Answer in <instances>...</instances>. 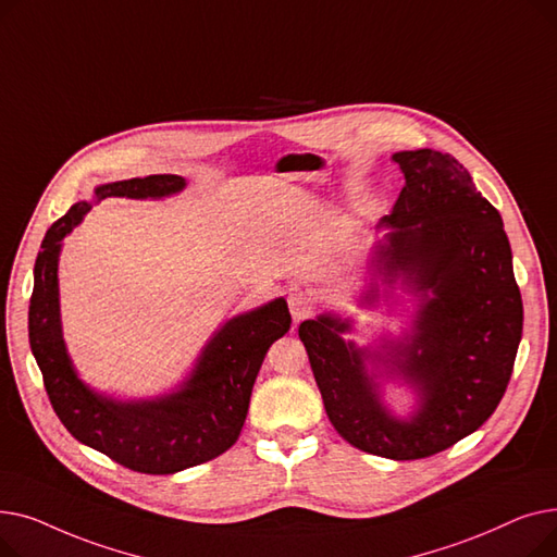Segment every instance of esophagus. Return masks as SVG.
<instances>
[{
	"label": "esophagus",
	"instance_id": "1",
	"mask_svg": "<svg viewBox=\"0 0 557 557\" xmlns=\"http://www.w3.org/2000/svg\"><path fill=\"white\" fill-rule=\"evenodd\" d=\"M288 309H290V315H294V323L298 325L300 320H305L313 311L311 296L305 294V290H300V288H294L288 294Z\"/></svg>",
	"mask_w": 557,
	"mask_h": 557
}]
</instances>
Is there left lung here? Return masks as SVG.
Masks as SVG:
<instances>
[{"instance_id":"8db88e82","label":"left lung","mask_w":557,"mask_h":557,"mask_svg":"<svg viewBox=\"0 0 557 557\" xmlns=\"http://www.w3.org/2000/svg\"><path fill=\"white\" fill-rule=\"evenodd\" d=\"M404 187L382 219L386 242L372 267L384 284L401 280L420 298L413 332L370 355L343 334L349 320L323 313L298 327L330 422L368 454L418 460L474 433L499 406L517 357L523 305L502 214L476 191L472 175L449 153L418 149L393 156ZM376 302L370 286L363 296ZM405 376L419 393L408 421L377 399L364 361Z\"/></svg>"}]
</instances>
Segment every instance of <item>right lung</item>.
Segmentation results:
<instances>
[{
  "label": "right lung",
  "instance_id": "add662e5",
  "mask_svg": "<svg viewBox=\"0 0 557 557\" xmlns=\"http://www.w3.org/2000/svg\"><path fill=\"white\" fill-rule=\"evenodd\" d=\"M185 189L181 175H146L95 189L108 196L164 198ZM92 210L76 202L45 234L28 305V343L65 429L78 443L141 474H175L227 451L246 422L250 393L269 347L290 327L284 298L234 315L212 336L178 391L156 399L120 401L85 386L67 355L58 305L61 242Z\"/></svg>",
  "mask_w": 557,
  "mask_h": 557
}]
</instances>
